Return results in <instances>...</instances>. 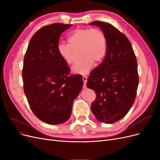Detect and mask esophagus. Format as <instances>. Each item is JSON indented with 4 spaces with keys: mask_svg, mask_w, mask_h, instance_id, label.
<instances>
[{
    "mask_svg": "<svg viewBox=\"0 0 160 160\" xmlns=\"http://www.w3.org/2000/svg\"><path fill=\"white\" fill-rule=\"evenodd\" d=\"M82 78H83V83H84V88L86 86V83L88 82V77L86 76H83L82 77Z\"/></svg>",
    "mask_w": 160,
    "mask_h": 160,
    "instance_id": "34e87169",
    "label": "esophagus"
}]
</instances>
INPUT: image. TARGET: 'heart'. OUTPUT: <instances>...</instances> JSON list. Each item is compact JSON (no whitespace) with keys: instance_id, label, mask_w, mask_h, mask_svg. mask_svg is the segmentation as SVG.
<instances>
[{"instance_id":"b5f03b06","label":"heart","mask_w":160,"mask_h":160,"mask_svg":"<svg viewBox=\"0 0 160 160\" xmlns=\"http://www.w3.org/2000/svg\"><path fill=\"white\" fill-rule=\"evenodd\" d=\"M69 43L60 42L57 46L59 55L67 64L74 61L75 51L79 50L82 59L72 67L75 73L87 74L93 66L95 61H102L108 49V38L100 28H77L68 37Z\"/></svg>"}]
</instances>
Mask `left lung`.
Here are the masks:
<instances>
[{"label": "left lung", "mask_w": 160, "mask_h": 160, "mask_svg": "<svg viewBox=\"0 0 160 160\" xmlns=\"http://www.w3.org/2000/svg\"><path fill=\"white\" fill-rule=\"evenodd\" d=\"M108 38L102 62L91 72L87 87L97 94L91 109L96 119L113 123L125 117L133 104L139 83L137 59L123 33L108 22L93 21Z\"/></svg>", "instance_id": "obj_1"}]
</instances>
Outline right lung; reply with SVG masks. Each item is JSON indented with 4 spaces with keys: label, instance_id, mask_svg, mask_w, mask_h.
I'll list each match as a JSON object with an SVG mask.
<instances>
[{
    "label": "right lung",
    "instance_id": "add662e5",
    "mask_svg": "<svg viewBox=\"0 0 160 160\" xmlns=\"http://www.w3.org/2000/svg\"><path fill=\"white\" fill-rule=\"evenodd\" d=\"M72 25L53 23L38 29L28 43L22 71L23 89L30 108L48 124L57 125L70 118L73 101L83 82L57 51L62 32Z\"/></svg>",
    "mask_w": 160,
    "mask_h": 160
}]
</instances>
